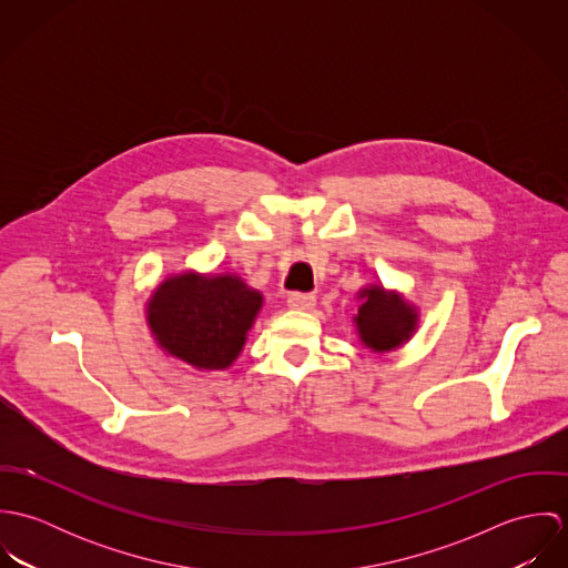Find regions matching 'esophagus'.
I'll return each instance as SVG.
<instances>
[{"instance_id":"esophagus-1","label":"esophagus","mask_w":568,"mask_h":568,"mask_svg":"<svg viewBox=\"0 0 568 568\" xmlns=\"http://www.w3.org/2000/svg\"><path fill=\"white\" fill-rule=\"evenodd\" d=\"M315 302H317V297L311 293H293L288 297V306L295 311H311L315 306Z\"/></svg>"}]
</instances>
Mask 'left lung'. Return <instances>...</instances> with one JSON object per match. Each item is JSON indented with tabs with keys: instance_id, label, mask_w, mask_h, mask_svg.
Listing matches in <instances>:
<instances>
[{
	"instance_id": "left-lung-1",
	"label": "left lung",
	"mask_w": 568,
	"mask_h": 568,
	"mask_svg": "<svg viewBox=\"0 0 568 568\" xmlns=\"http://www.w3.org/2000/svg\"><path fill=\"white\" fill-rule=\"evenodd\" d=\"M361 308L354 317L361 341L376 349H396L413 334L417 315L403 297L385 293L383 286H369L361 291Z\"/></svg>"
}]
</instances>
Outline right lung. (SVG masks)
Instances as JSON below:
<instances>
[{"mask_svg":"<svg viewBox=\"0 0 568 568\" xmlns=\"http://www.w3.org/2000/svg\"><path fill=\"white\" fill-rule=\"evenodd\" d=\"M262 295L236 275L183 273L162 282L149 325L168 354L199 367L225 369L243 349Z\"/></svg>","mask_w":568,"mask_h":568,"instance_id":"add662e5","label":"right lung"}]
</instances>
